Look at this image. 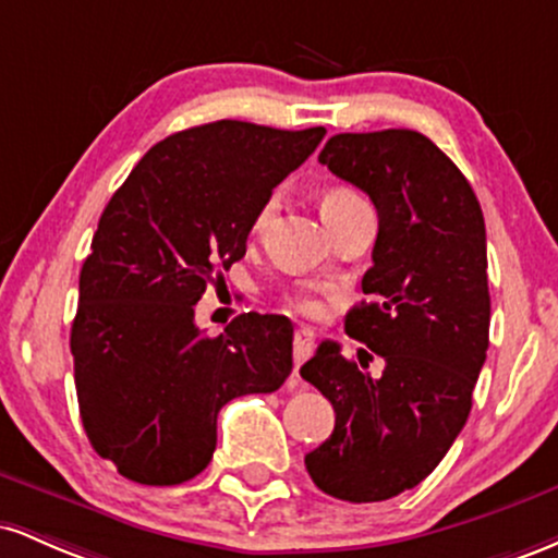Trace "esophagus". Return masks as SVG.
Segmentation results:
<instances>
[{
    "mask_svg": "<svg viewBox=\"0 0 558 558\" xmlns=\"http://www.w3.org/2000/svg\"><path fill=\"white\" fill-rule=\"evenodd\" d=\"M315 351V332L310 328H301L293 332V362H296V369L312 356Z\"/></svg>",
    "mask_w": 558,
    "mask_h": 558,
    "instance_id": "esophagus-1",
    "label": "esophagus"
}]
</instances>
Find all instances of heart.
Returning a JSON list of instances; mask_svg holds the SVG:
<instances>
[{"instance_id":"1","label":"heart","mask_w":558,"mask_h":558,"mask_svg":"<svg viewBox=\"0 0 558 558\" xmlns=\"http://www.w3.org/2000/svg\"><path fill=\"white\" fill-rule=\"evenodd\" d=\"M362 204L364 202L360 198V194H354V191L345 189V185H330V189H325L323 194H319V213H323V220L328 222V226L336 220V217L345 215L354 207H362ZM272 213H275V198H267V202L257 209V215H254L252 233H262V230L267 228V222L272 220ZM283 299L291 310L301 312V315H317L319 312V301L312 296L306 288H291Z\"/></svg>"}]
</instances>
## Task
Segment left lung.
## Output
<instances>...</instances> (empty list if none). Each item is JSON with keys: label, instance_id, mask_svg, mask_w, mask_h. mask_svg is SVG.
<instances>
[{"label": "left lung", "instance_id": "8db88e82", "mask_svg": "<svg viewBox=\"0 0 558 558\" xmlns=\"http://www.w3.org/2000/svg\"><path fill=\"white\" fill-rule=\"evenodd\" d=\"M319 162L377 209L373 267L345 332L383 356L369 375L341 345L319 343L301 367L332 403L336 427L304 457L319 490L351 504L386 501L425 480L472 409L490 328L488 252L480 202L462 170L407 128L338 133Z\"/></svg>", "mask_w": 558, "mask_h": 558}]
</instances>
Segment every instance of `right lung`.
Returning <instances> with one entry per match:
<instances>
[{
  "instance_id": "right-lung-1",
  "label": "right lung",
  "mask_w": 558,
  "mask_h": 558,
  "mask_svg": "<svg viewBox=\"0 0 558 558\" xmlns=\"http://www.w3.org/2000/svg\"><path fill=\"white\" fill-rule=\"evenodd\" d=\"M325 128L217 120L151 146L99 217L70 330L83 430L141 485L196 477L217 446V414L272 393L293 369V325L235 317L204 336L194 304L246 254L254 215L304 162Z\"/></svg>"
}]
</instances>
